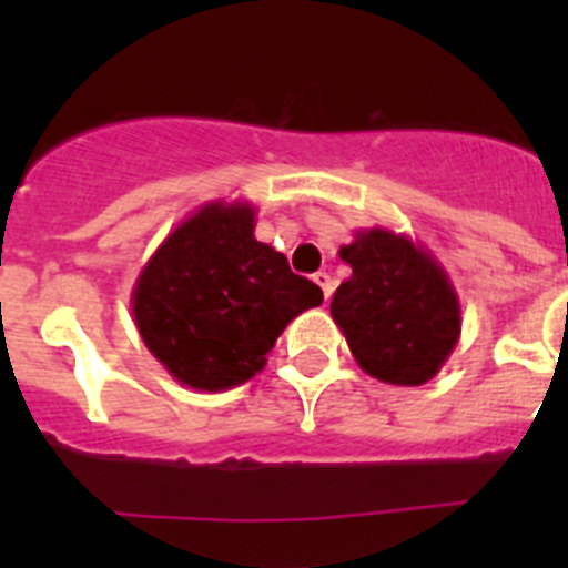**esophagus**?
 Returning <instances> with one entry per match:
<instances>
[{
  "label": "esophagus",
  "instance_id": "obj_1",
  "mask_svg": "<svg viewBox=\"0 0 568 568\" xmlns=\"http://www.w3.org/2000/svg\"><path fill=\"white\" fill-rule=\"evenodd\" d=\"M313 281L321 287V293H324V298L329 301V295H333V278H329V273H324V270H318V273L313 275Z\"/></svg>",
  "mask_w": 568,
  "mask_h": 568
}]
</instances>
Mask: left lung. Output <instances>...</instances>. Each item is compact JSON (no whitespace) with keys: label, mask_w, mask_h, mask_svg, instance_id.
<instances>
[{"label":"left lung","mask_w":568,"mask_h":568,"mask_svg":"<svg viewBox=\"0 0 568 568\" xmlns=\"http://www.w3.org/2000/svg\"><path fill=\"white\" fill-rule=\"evenodd\" d=\"M338 255L353 275L329 313L361 369L395 386L433 381L460 338V301L440 261L386 227L355 230Z\"/></svg>","instance_id":"obj_1"}]
</instances>
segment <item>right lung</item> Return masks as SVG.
Returning a JSON list of instances; mask_svg holds the SVG:
<instances>
[{"instance_id": "1", "label": "right lung", "mask_w": 568, "mask_h": 568, "mask_svg": "<svg viewBox=\"0 0 568 568\" xmlns=\"http://www.w3.org/2000/svg\"><path fill=\"white\" fill-rule=\"evenodd\" d=\"M321 301L318 284L255 239V207L235 199L199 207L155 247L130 310L179 384L224 393L261 373L284 327Z\"/></svg>"}]
</instances>
